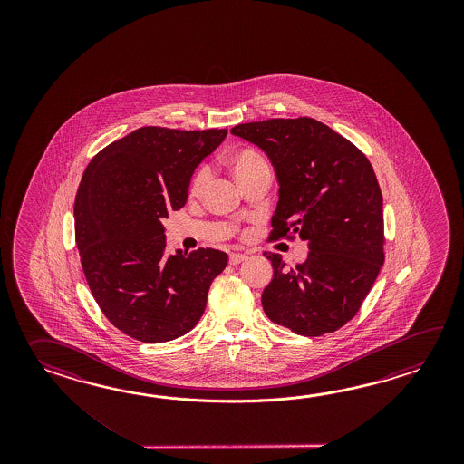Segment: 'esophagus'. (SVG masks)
I'll return each instance as SVG.
<instances>
[{"label":"esophagus","instance_id":"esophagus-1","mask_svg":"<svg viewBox=\"0 0 464 464\" xmlns=\"http://www.w3.org/2000/svg\"><path fill=\"white\" fill-rule=\"evenodd\" d=\"M246 258V254H242V252H236V254H230V264L232 266H237V264H240V262H244Z\"/></svg>","mask_w":464,"mask_h":464}]
</instances>
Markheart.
<instances>
[{"mask_svg":"<svg viewBox=\"0 0 464 464\" xmlns=\"http://www.w3.org/2000/svg\"><path fill=\"white\" fill-rule=\"evenodd\" d=\"M230 164L232 169L236 172L237 178L244 176L246 172H250L252 169L260 168V166H266V159L264 156L252 148H244L240 150H237L236 154L230 159ZM208 180V169L206 166L198 168L194 176L190 179V186L188 190L190 194H198L202 188H206Z\"/></svg>","mask_w":464,"mask_h":464,"instance_id":"heart-1","label":"heart"}]
</instances>
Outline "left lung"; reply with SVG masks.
<instances>
[{"mask_svg": "<svg viewBox=\"0 0 464 464\" xmlns=\"http://www.w3.org/2000/svg\"><path fill=\"white\" fill-rule=\"evenodd\" d=\"M272 160L278 204L268 240L308 242L304 264L272 262L266 315L296 335L332 334L358 314L385 262L383 198L365 154L312 118L266 119L230 129Z\"/></svg>", "mask_w": 464, "mask_h": 464, "instance_id": "8db88e82", "label": "left lung"}]
</instances>
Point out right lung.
Segmentation results:
<instances>
[{
	"mask_svg": "<svg viewBox=\"0 0 464 464\" xmlns=\"http://www.w3.org/2000/svg\"><path fill=\"white\" fill-rule=\"evenodd\" d=\"M227 129L146 126L91 159L74 200V232L91 294L109 322L144 343L186 335L206 310L228 256L166 254L162 220L184 208L202 159Z\"/></svg>",
	"mask_w": 464,
	"mask_h": 464,
	"instance_id": "obj_1",
	"label": "right lung"
}]
</instances>
